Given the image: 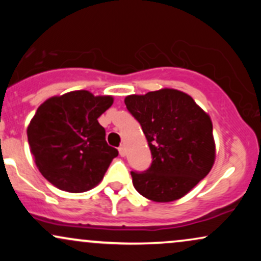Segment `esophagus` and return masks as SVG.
<instances>
[{
  "mask_svg": "<svg viewBox=\"0 0 261 261\" xmlns=\"http://www.w3.org/2000/svg\"><path fill=\"white\" fill-rule=\"evenodd\" d=\"M119 153H120L121 157H125V155H126V148H125L124 146H120V147H119Z\"/></svg>",
  "mask_w": 261,
  "mask_h": 261,
  "instance_id": "1",
  "label": "esophagus"
}]
</instances>
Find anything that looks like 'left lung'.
<instances>
[{
	"label": "left lung",
	"instance_id": "obj_1",
	"mask_svg": "<svg viewBox=\"0 0 261 261\" xmlns=\"http://www.w3.org/2000/svg\"><path fill=\"white\" fill-rule=\"evenodd\" d=\"M125 104L141 124L152 153L146 172H131L135 189L155 202L185 196L215 163L210 115L190 95L173 88L127 95Z\"/></svg>",
	"mask_w": 261,
	"mask_h": 261
}]
</instances>
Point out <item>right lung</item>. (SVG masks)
Segmentation results:
<instances>
[{
    "instance_id": "right-lung-1",
    "label": "right lung",
    "mask_w": 261,
    "mask_h": 261,
    "mask_svg": "<svg viewBox=\"0 0 261 261\" xmlns=\"http://www.w3.org/2000/svg\"><path fill=\"white\" fill-rule=\"evenodd\" d=\"M113 103L112 95L72 91L38 108L27 135L39 172L54 187L83 193L101 181L118 149L107 143L98 118Z\"/></svg>"
}]
</instances>
